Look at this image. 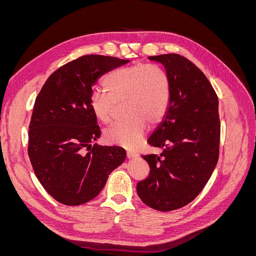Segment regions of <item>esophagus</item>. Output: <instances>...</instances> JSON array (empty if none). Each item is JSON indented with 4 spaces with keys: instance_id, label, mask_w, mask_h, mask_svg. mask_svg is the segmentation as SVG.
I'll use <instances>...</instances> for the list:
<instances>
[{
    "instance_id": "esophagus-1",
    "label": "esophagus",
    "mask_w": 256,
    "mask_h": 256,
    "mask_svg": "<svg viewBox=\"0 0 256 256\" xmlns=\"http://www.w3.org/2000/svg\"><path fill=\"white\" fill-rule=\"evenodd\" d=\"M136 154L134 152H132V150H127V158H134V157H136Z\"/></svg>"
}]
</instances>
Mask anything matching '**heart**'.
<instances>
[{
  "label": "heart",
  "mask_w": 256,
  "mask_h": 256,
  "mask_svg": "<svg viewBox=\"0 0 256 256\" xmlns=\"http://www.w3.org/2000/svg\"><path fill=\"white\" fill-rule=\"evenodd\" d=\"M104 85L108 92H95L90 108L96 118L109 125L118 106H124L128 118L108 129L106 140L111 144L134 148L142 142L147 126L164 118L171 98L168 72L157 64H136L120 68L106 76Z\"/></svg>",
  "instance_id": "heart-1"
}]
</instances>
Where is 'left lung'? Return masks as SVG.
I'll return each instance as SVG.
<instances>
[{
    "label": "left lung",
    "mask_w": 256,
    "mask_h": 256,
    "mask_svg": "<svg viewBox=\"0 0 256 256\" xmlns=\"http://www.w3.org/2000/svg\"><path fill=\"white\" fill-rule=\"evenodd\" d=\"M164 66L171 98L162 122L148 143L159 154H144L150 175L136 184L142 202L171 212L192 202L203 190L219 159L218 96L191 60L170 53L150 56Z\"/></svg>",
    "instance_id": "left-lung-1"
}]
</instances>
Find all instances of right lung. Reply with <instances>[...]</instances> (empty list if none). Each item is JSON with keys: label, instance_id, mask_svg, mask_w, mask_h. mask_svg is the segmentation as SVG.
<instances>
[{"label": "right lung", "instance_id": "obj_1", "mask_svg": "<svg viewBox=\"0 0 256 256\" xmlns=\"http://www.w3.org/2000/svg\"><path fill=\"white\" fill-rule=\"evenodd\" d=\"M129 60L88 54L60 67L36 97L28 152L42 187L58 202L78 206L96 198L126 159L118 146L90 145L102 134L92 111V85Z\"/></svg>", "mask_w": 256, "mask_h": 256}]
</instances>
